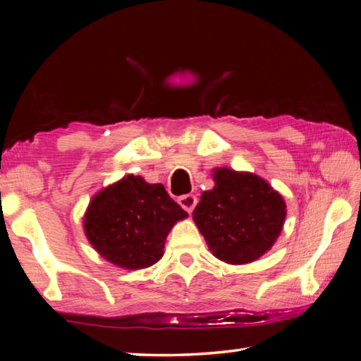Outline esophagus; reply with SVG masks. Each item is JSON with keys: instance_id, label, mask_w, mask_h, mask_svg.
<instances>
[{"instance_id": "1", "label": "esophagus", "mask_w": 361, "mask_h": 361, "mask_svg": "<svg viewBox=\"0 0 361 361\" xmlns=\"http://www.w3.org/2000/svg\"><path fill=\"white\" fill-rule=\"evenodd\" d=\"M178 204L181 205L183 210H186L188 213H191L194 210L195 204H197V197H195L194 194H185V195H181V197L178 199Z\"/></svg>"}]
</instances>
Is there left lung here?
I'll return each mask as SVG.
<instances>
[{"label": "left lung", "mask_w": 361, "mask_h": 361, "mask_svg": "<svg viewBox=\"0 0 361 361\" xmlns=\"http://www.w3.org/2000/svg\"><path fill=\"white\" fill-rule=\"evenodd\" d=\"M213 181L192 212L210 252L229 264L258 259L282 232L283 197L261 176L228 167L213 170Z\"/></svg>", "instance_id": "left-lung-1"}]
</instances>
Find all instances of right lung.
Here are the masks:
<instances>
[{"label": "right lung", "mask_w": 361, "mask_h": 361, "mask_svg": "<svg viewBox=\"0 0 361 361\" xmlns=\"http://www.w3.org/2000/svg\"><path fill=\"white\" fill-rule=\"evenodd\" d=\"M186 216L162 185L127 175L94 195L84 215V232L106 261L135 271L162 258L170 229Z\"/></svg>", "instance_id": "right-lung-1"}]
</instances>
